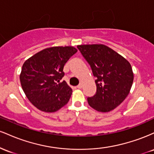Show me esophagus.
Masks as SVG:
<instances>
[{"mask_svg": "<svg viewBox=\"0 0 154 154\" xmlns=\"http://www.w3.org/2000/svg\"><path fill=\"white\" fill-rule=\"evenodd\" d=\"M77 88H78V89H81V88H82V83H80V84H79L77 86Z\"/></svg>", "mask_w": 154, "mask_h": 154, "instance_id": "obj_1", "label": "esophagus"}]
</instances>
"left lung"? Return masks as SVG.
<instances>
[{
  "label": "left lung",
  "mask_w": 154,
  "mask_h": 154,
  "mask_svg": "<svg viewBox=\"0 0 154 154\" xmlns=\"http://www.w3.org/2000/svg\"><path fill=\"white\" fill-rule=\"evenodd\" d=\"M96 78V93L87 98L92 108L109 112L128 96L133 82L132 66L123 56L102 44L77 45Z\"/></svg>",
  "instance_id": "1"
}]
</instances>
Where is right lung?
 I'll return each mask as SVG.
<instances>
[{"instance_id":"right-lung-1","label":"right lung","mask_w":154,"mask_h":154,"mask_svg":"<svg viewBox=\"0 0 154 154\" xmlns=\"http://www.w3.org/2000/svg\"><path fill=\"white\" fill-rule=\"evenodd\" d=\"M77 51L72 46L48 48L24 63L21 85L26 98L39 110L55 112L68 103L72 90L61 79L65 63Z\"/></svg>"}]
</instances>
